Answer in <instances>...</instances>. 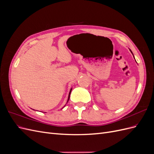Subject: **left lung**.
<instances>
[{"label": "left lung", "mask_w": 154, "mask_h": 154, "mask_svg": "<svg viewBox=\"0 0 154 154\" xmlns=\"http://www.w3.org/2000/svg\"><path fill=\"white\" fill-rule=\"evenodd\" d=\"M130 51H131V50H130ZM131 53H132V52H131Z\"/></svg>", "instance_id": "obj_1"}]
</instances>
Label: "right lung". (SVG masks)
<instances>
[{
	"label": "right lung",
	"instance_id": "1",
	"mask_svg": "<svg viewBox=\"0 0 154 154\" xmlns=\"http://www.w3.org/2000/svg\"><path fill=\"white\" fill-rule=\"evenodd\" d=\"M71 91H72V88H71V91H70V92H69V97H68V100H67V102H68V101H69V97H70V94H71Z\"/></svg>",
	"mask_w": 154,
	"mask_h": 154
}]
</instances>
